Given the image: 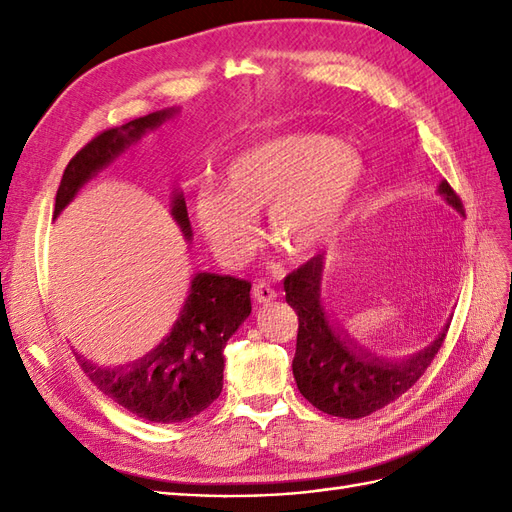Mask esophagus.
Segmentation results:
<instances>
[{"mask_svg":"<svg viewBox=\"0 0 512 512\" xmlns=\"http://www.w3.org/2000/svg\"><path fill=\"white\" fill-rule=\"evenodd\" d=\"M275 297H277V292L271 286H267V284H256L252 288V299L256 303H260V305H267V303L275 301Z\"/></svg>","mask_w":512,"mask_h":512,"instance_id":"34e87169","label":"esophagus"}]
</instances>
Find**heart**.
Wrapping results in <instances>:
<instances>
[{
  "instance_id": "1",
  "label": "heart",
  "mask_w": 512,
  "mask_h": 512,
  "mask_svg": "<svg viewBox=\"0 0 512 512\" xmlns=\"http://www.w3.org/2000/svg\"><path fill=\"white\" fill-rule=\"evenodd\" d=\"M365 179L350 143L324 134H284L254 145L222 170V190L200 188L192 215L209 250L239 269L258 247L256 218L275 252L290 262L320 254L344 224Z\"/></svg>"
}]
</instances>
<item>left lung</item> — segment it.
Returning <instances> with one entry per match:
<instances>
[{
    "label": "left lung",
    "mask_w": 512,
    "mask_h": 512,
    "mask_svg": "<svg viewBox=\"0 0 512 512\" xmlns=\"http://www.w3.org/2000/svg\"><path fill=\"white\" fill-rule=\"evenodd\" d=\"M438 194L463 213L461 200L442 181ZM324 254L312 258L284 280L286 301L299 316L292 374L301 395L318 410L339 418H361L391 404L425 374L438 354L448 324L425 348L399 359L371 352L339 324L322 299Z\"/></svg>",
    "instance_id": "1"
}]
</instances>
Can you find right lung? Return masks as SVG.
<instances>
[{"label":"right lung","mask_w":512,"mask_h":512,"mask_svg":"<svg viewBox=\"0 0 512 512\" xmlns=\"http://www.w3.org/2000/svg\"><path fill=\"white\" fill-rule=\"evenodd\" d=\"M177 115L179 108L175 106L162 108L121 128L106 130L85 145L61 177L53 220L64 213L91 179ZM170 215L190 243L192 226L179 190L170 194ZM250 288L245 280L230 275L198 271L192 275L188 297L173 329L141 359L106 367L81 352L74 354L89 380L115 404L151 423H183L209 408L222 393L224 348L252 314Z\"/></svg>","instance_id":"add662e5"}]
</instances>
